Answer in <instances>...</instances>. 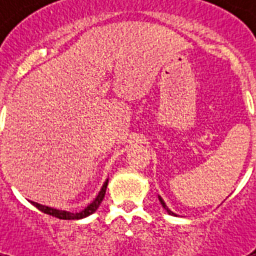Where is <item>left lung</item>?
<instances>
[{"instance_id": "left-lung-1", "label": "left lung", "mask_w": 256, "mask_h": 256, "mask_svg": "<svg viewBox=\"0 0 256 256\" xmlns=\"http://www.w3.org/2000/svg\"><path fill=\"white\" fill-rule=\"evenodd\" d=\"M160 204H162V206L164 207V210L168 211V214H170V215H174V212H172V211H170V210H168V206H166V203H164V200H162V198H160Z\"/></svg>"}]
</instances>
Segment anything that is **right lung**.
Here are the masks:
<instances>
[{
  "label": "right lung",
  "mask_w": 256,
  "mask_h": 256,
  "mask_svg": "<svg viewBox=\"0 0 256 256\" xmlns=\"http://www.w3.org/2000/svg\"><path fill=\"white\" fill-rule=\"evenodd\" d=\"M106 187H108V180L104 183V186L100 188V194L96 195V198L92 200L88 207H86L85 210H82L81 212H68V211H61V210H56V208H52V207H48V206H42L40 203H36V202H32L33 206H36L40 211L42 212H45L48 215H52V216H56L58 219H82L85 218V216H88V215H92L94 211L98 208V206L102 202V199L104 196V192H106Z\"/></svg>",
  "instance_id": "add662e5"
}]
</instances>
